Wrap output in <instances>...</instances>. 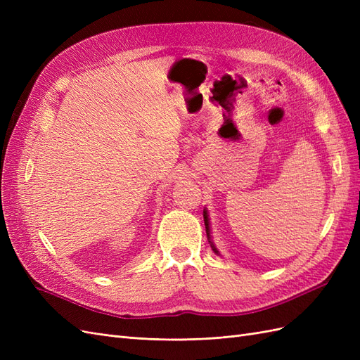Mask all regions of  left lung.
I'll return each mask as SVG.
<instances>
[{
  "label": "left lung",
  "instance_id": "8db88e82",
  "mask_svg": "<svg viewBox=\"0 0 360 360\" xmlns=\"http://www.w3.org/2000/svg\"><path fill=\"white\" fill-rule=\"evenodd\" d=\"M204 224H205L207 238H209V242H210V246H212V249H213V252L219 255V250L216 249V246H214V245H213V242H212V237H210V225H209V216H207V210H205V209H204Z\"/></svg>",
  "mask_w": 360,
  "mask_h": 360
}]
</instances>
